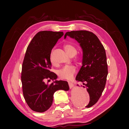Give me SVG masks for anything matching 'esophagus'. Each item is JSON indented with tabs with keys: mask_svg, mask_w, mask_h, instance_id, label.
I'll use <instances>...</instances> for the list:
<instances>
[{
	"mask_svg": "<svg viewBox=\"0 0 129 129\" xmlns=\"http://www.w3.org/2000/svg\"><path fill=\"white\" fill-rule=\"evenodd\" d=\"M68 84H69V88H72L73 87H74V84L72 83V82H69V81H68Z\"/></svg>",
	"mask_w": 129,
	"mask_h": 129,
	"instance_id": "34e87169",
	"label": "esophagus"
}]
</instances>
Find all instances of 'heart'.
I'll use <instances>...</instances> for the list:
<instances>
[{
	"mask_svg": "<svg viewBox=\"0 0 129 129\" xmlns=\"http://www.w3.org/2000/svg\"><path fill=\"white\" fill-rule=\"evenodd\" d=\"M64 48L68 55L73 57L76 55L77 53V48L75 46L71 44H66ZM50 62L52 65L56 64V61L54 58L52 53L50 56ZM76 72V68L73 65H66L58 70V75L62 79L71 80L72 79Z\"/></svg>",
	"mask_w": 129,
	"mask_h": 129,
	"instance_id": "b5f03b06",
	"label": "heart"
}]
</instances>
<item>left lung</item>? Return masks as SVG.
<instances>
[{"label": "left lung", "instance_id": "left-lung-1", "mask_svg": "<svg viewBox=\"0 0 129 129\" xmlns=\"http://www.w3.org/2000/svg\"><path fill=\"white\" fill-rule=\"evenodd\" d=\"M67 36L75 39L82 49V66L76 80L87 88L90 101L85 107L90 108L99 101L106 84L108 72L105 50L99 38L89 31H71L65 34L64 39Z\"/></svg>", "mask_w": 129, "mask_h": 129}]
</instances>
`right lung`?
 Segmentation results:
<instances>
[{"mask_svg":"<svg viewBox=\"0 0 129 129\" xmlns=\"http://www.w3.org/2000/svg\"><path fill=\"white\" fill-rule=\"evenodd\" d=\"M63 32L44 30L38 32L27 47L22 65L21 83L23 95L32 110L43 112L51 107L54 92L58 90L68 91L65 81L45 83V80H56L57 75L50 71L51 51Z\"/></svg>","mask_w":129,"mask_h":129,"instance_id":"1","label":"right lung"}]
</instances>
